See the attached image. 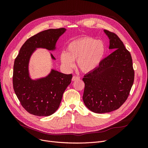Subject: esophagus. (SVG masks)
I'll return each instance as SVG.
<instances>
[{
  "instance_id": "esophagus-1",
  "label": "esophagus",
  "mask_w": 148,
  "mask_h": 148,
  "mask_svg": "<svg viewBox=\"0 0 148 148\" xmlns=\"http://www.w3.org/2000/svg\"><path fill=\"white\" fill-rule=\"evenodd\" d=\"M79 79V77L78 76H73L72 77V81H76V80H78Z\"/></svg>"
}]
</instances>
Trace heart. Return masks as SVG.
Listing matches in <instances>:
<instances>
[{
    "label": "heart",
    "instance_id": "heart-1",
    "mask_svg": "<svg viewBox=\"0 0 148 148\" xmlns=\"http://www.w3.org/2000/svg\"><path fill=\"white\" fill-rule=\"evenodd\" d=\"M105 47L99 40L83 38L70 42L66 52L61 53L60 60L65 69L70 70L77 60L78 68L83 72H90L99 66L104 56Z\"/></svg>",
    "mask_w": 148,
    "mask_h": 148
}]
</instances>
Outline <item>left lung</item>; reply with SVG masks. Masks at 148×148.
Masks as SVG:
<instances>
[{
  "mask_svg": "<svg viewBox=\"0 0 148 148\" xmlns=\"http://www.w3.org/2000/svg\"><path fill=\"white\" fill-rule=\"evenodd\" d=\"M104 32L110 39L109 49L114 51L83 78V102L97 114L110 112L120 107L127 99L135 78L130 53L117 34L108 30Z\"/></svg>",
  "mask_w": 148,
  "mask_h": 148,
  "instance_id": "1",
  "label": "left lung"
}]
</instances>
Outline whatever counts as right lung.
Masks as SVG:
<instances>
[{
	"instance_id": "obj_1",
	"label": "right lung",
	"mask_w": 148,
	"mask_h": 148,
	"mask_svg": "<svg viewBox=\"0 0 148 148\" xmlns=\"http://www.w3.org/2000/svg\"><path fill=\"white\" fill-rule=\"evenodd\" d=\"M65 28L49 29L29 38L21 47L14 62L13 86L21 105L31 114L49 116L59 108L63 94L70 84L72 75L52 70L47 77L32 80L29 77L28 63L36 48L55 49ZM52 58L55 57L51 54Z\"/></svg>"
}]
</instances>
